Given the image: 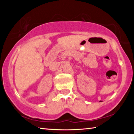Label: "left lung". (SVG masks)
Segmentation results:
<instances>
[{
    "label": "left lung",
    "mask_w": 134,
    "mask_h": 134,
    "mask_svg": "<svg viewBox=\"0 0 134 134\" xmlns=\"http://www.w3.org/2000/svg\"><path fill=\"white\" fill-rule=\"evenodd\" d=\"M100 102H101V101H100Z\"/></svg>",
    "instance_id": "obj_1"
}]
</instances>
